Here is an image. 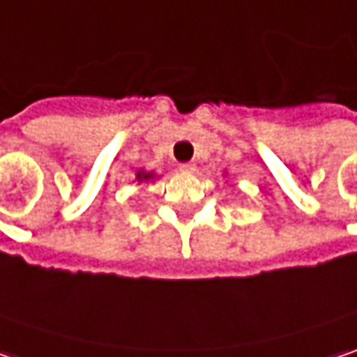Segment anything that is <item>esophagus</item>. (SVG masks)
<instances>
[{
    "instance_id": "34e87169",
    "label": "esophagus",
    "mask_w": 357,
    "mask_h": 357,
    "mask_svg": "<svg viewBox=\"0 0 357 357\" xmlns=\"http://www.w3.org/2000/svg\"><path fill=\"white\" fill-rule=\"evenodd\" d=\"M179 172H181V174H194L195 163H181V165H179Z\"/></svg>"
}]
</instances>
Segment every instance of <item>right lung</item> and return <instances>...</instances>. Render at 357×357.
I'll list each match as a JSON object with an SVG mask.
<instances>
[{
	"mask_svg": "<svg viewBox=\"0 0 357 357\" xmlns=\"http://www.w3.org/2000/svg\"><path fill=\"white\" fill-rule=\"evenodd\" d=\"M158 179V174L155 172H146V169H139L135 174V181L137 183H146V181H155Z\"/></svg>",
	"mask_w": 357,
	"mask_h": 357,
	"instance_id": "obj_1",
	"label": "right lung"
}]
</instances>
